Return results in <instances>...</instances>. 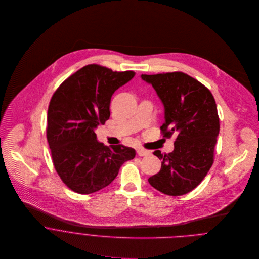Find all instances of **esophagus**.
Returning a JSON list of instances; mask_svg holds the SVG:
<instances>
[{
  "label": "esophagus",
  "instance_id": "obj_1",
  "mask_svg": "<svg viewBox=\"0 0 259 259\" xmlns=\"http://www.w3.org/2000/svg\"><path fill=\"white\" fill-rule=\"evenodd\" d=\"M148 150H145V149H142V148H139L138 150H137V154L139 155V156H147L148 155Z\"/></svg>",
  "mask_w": 259,
  "mask_h": 259
}]
</instances>
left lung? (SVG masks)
<instances>
[{"label":"left lung","mask_w":259,"mask_h":259,"mask_svg":"<svg viewBox=\"0 0 259 259\" xmlns=\"http://www.w3.org/2000/svg\"><path fill=\"white\" fill-rule=\"evenodd\" d=\"M142 78L151 83L164 106L161 136L177 137L172 152L154 150L162 160L161 168L148 183L164 194L184 195L203 181L214 161L220 133L214 98L205 85L183 72L142 74Z\"/></svg>","instance_id":"8db88e82"}]
</instances>
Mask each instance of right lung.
I'll return each instance as SVG.
<instances>
[{
	"instance_id": "add662e5",
	"label": "right lung",
	"mask_w": 259,
	"mask_h": 259,
	"mask_svg": "<svg viewBox=\"0 0 259 259\" xmlns=\"http://www.w3.org/2000/svg\"><path fill=\"white\" fill-rule=\"evenodd\" d=\"M135 74L92 64L70 75L54 93L47 140L57 174L74 192L89 194L108 186L120 166L135 157L134 148L106 147L95 133L110 118L112 94Z\"/></svg>"
}]
</instances>
